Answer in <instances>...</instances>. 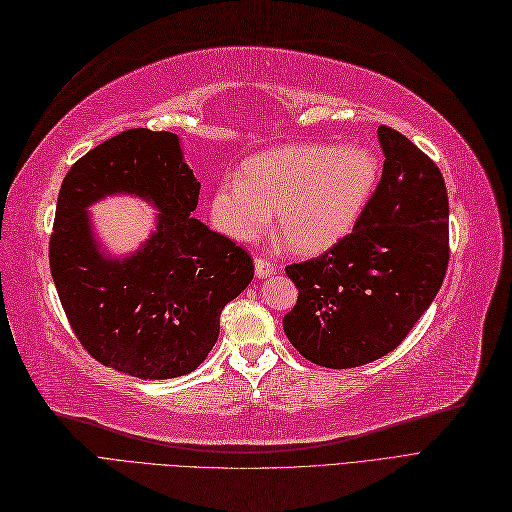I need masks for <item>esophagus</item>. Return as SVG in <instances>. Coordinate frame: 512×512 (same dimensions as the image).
<instances>
[{
  "instance_id": "34e87169",
  "label": "esophagus",
  "mask_w": 512,
  "mask_h": 512,
  "mask_svg": "<svg viewBox=\"0 0 512 512\" xmlns=\"http://www.w3.org/2000/svg\"><path fill=\"white\" fill-rule=\"evenodd\" d=\"M255 272L259 278H268L276 272V266L268 257H255Z\"/></svg>"
}]
</instances>
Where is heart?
I'll return each instance as SVG.
<instances>
[{"label":"heart","instance_id":"b5f03b06","mask_svg":"<svg viewBox=\"0 0 512 512\" xmlns=\"http://www.w3.org/2000/svg\"><path fill=\"white\" fill-rule=\"evenodd\" d=\"M381 176L366 146L289 144L244 163V180L227 176L214 189L210 217L219 232L253 242L272 212L291 249L317 253L351 232Z\"/></svg>","mask_w":512,"mask_h":512}]
</instances>
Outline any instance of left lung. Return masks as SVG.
<instances>
[{"label": "left lung", "mask_w": 512, "mask_h": 512, "mask_svg": "<svg viewBox=\"0 0 512 512\" xmlns=\"http://www.w3.org/2000/svg\"><path fill=\"white\" fill-rule=\"evenodd\" d=\"M378 140L383 176L353 232L285 268L298 287L285 334L323 368L364 366L400 346L449 266V197L438 166L387 125Z\"/></svg>", "instance_id": "8db88e82"}]
</instances>
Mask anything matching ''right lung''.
<instances>
[{
  "label": "right lung",
  "instance_id": "right-lung-1",
  "mask_svg": "<svg viewBox=\"0 0 512 512\" xmlns=\"http://www.w3.org/2000/svg\"><path fill=\"white\" fill-rule=\"evenodd\" d=\"M114 192L160 210L152 238L123 260L99 251L86 212ZM197 197L170 131H121L65 174L48 259L65 317L100 364L151 381L193 372L219 338L225 304L249 287L251 255L191 217Z\"/></svg>",
  "mask_w": 512,
  "mask_h": 512
}]
</instances>
